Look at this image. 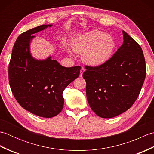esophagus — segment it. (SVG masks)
<instances>
[{"label": "esophagus", "mask_w": 154, "mask_h": 154, "mask_svg": "<svg viewBox=\"0 0 154 154\" xmlns=\"http://www.w3.org/2000/svg\"><path fill=\"white\" fill-rule=\"evenodd\" d=\"M85 68L83 67H81V69L80 71V75H79L80 77H82L83 76V72L85 71Z\"/></svg>", "instance_id": "obj_1"}]
</instances>
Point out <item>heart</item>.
<instances>
[{
	"mask_svg": "<svg viewBox=\"0 0 154 154\" xmlns=\"http://www.w3.org/2000/svg\"><path fill=\"white\" fill-rule=\"evenodd\" d=\"M72 47L75 51L83 53V60L86 63L97 66L109 60L115 48V42L111 35L93 30L75 38Z\"/></svg>",
	"mask_w": 154,
	"mask_h": 154,
	"instance_id": "1",
	"label": "heart"
}]
</instances>
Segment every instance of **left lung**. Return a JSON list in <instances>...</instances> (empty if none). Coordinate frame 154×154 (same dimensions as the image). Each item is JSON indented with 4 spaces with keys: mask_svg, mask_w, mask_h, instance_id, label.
<instances>
[{
    "mask_svg": "<svg viewBox=\"0 0 154 154\" xmlns=\"http://www.w3.org/2000/svg\"><path fill=\"white\" fill-rule=\"evenodd\" d=\"M123 44L105 63L85 66L88 103L97 115L116 116L131 107L138 97L146 75L144 55L138 42L123 31Z\"/></svg>",
    "mask_w": 154,
    "mask_h": 154,
    "instance_id": "obj_1",
    "label": "left lung"
}]
</instances>
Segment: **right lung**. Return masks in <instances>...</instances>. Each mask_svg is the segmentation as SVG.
I'll return each mask as SVG.
<instances>
[{"label": "right lung", "mask_w": 154, "mask_h": 154, "mask_svg": "<svg viewBox=\"0 0 154 154\" xmlns=\"http://www.w3.org/2000/svg\"><path fill=\"white\" fill-rule=\"evenodd\" d=\"M51 25H41L21 34L12 48L8 81L13 95L22 107L38 116L51 118L63 109L62 94L79 76L81 67H65L51 57L44 61L30 54L32 35Z\"/></svg>", "instance_id": "1"}]
</instances>
